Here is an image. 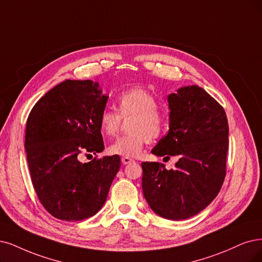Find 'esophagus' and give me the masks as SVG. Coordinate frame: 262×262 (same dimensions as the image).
Masks as SVG:
<instances>
[{
  "instance_id": "34e87169",
  "label": "esophagus",
  "mask_w": 262,
  "mask_h": 262,
  "mask_svg": "<svg viewBox=\"0 0 262 262\" xmlns=\"http://www.w3.org/2000/svg\"><path fill=\"white\" fill-rule=\"evenodd\" d=\"M133 162H134V160L130 159V158H128V157H123V158H122V163L124 164V165H126V164H130V163H133Z\"/></svg>"
}]
</instances>
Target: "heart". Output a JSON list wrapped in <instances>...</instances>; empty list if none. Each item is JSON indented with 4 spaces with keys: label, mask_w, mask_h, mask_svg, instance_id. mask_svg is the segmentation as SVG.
I'll use <instances>...</instances> for the list:
<instances>
[{
    "label": "heart",
    "mask_w": 262,
    "mask_h": 262,
    "mask_svg": "<svg viewBox=\"0 0 262 262\" xmlns=\"http://www.w3.org/2000/svg\"><path fill=\"white\" fill-rule=\"evenodd\" d=\"M118 113L105 109L99 116V129L104 136L118 133L122 119L132 118L127 136L116 139L108 148L114 156L138 157L144 143L159 139L167 126L166 115L159 108V101L151 92L133 87L122 92L116 100Z\"/></svg>",
    "instance_id": "1"
}]
</instances>
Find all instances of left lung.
<instances>
[{
    "label": "left lung",
    "mask_w": 262,
    "mask_h": 262,
    "mask_svg": "<svg viewBox=\"0 0 262 262\" xmlns=\"http://www.w3.org/2000/svg\"><path fill=\"white\" fill-rule=\"evenodd\" d=\"M169 130L151 150L177 157L175 169L142 162V191L149 206L170 220L188 219L207 207L226 177L229 125L225 109L198 85L168 96Z\"/></svg>",
    "instance_id": "obj_1"
}]
</instances>
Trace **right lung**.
<instances>
[{"label": "right lung", "mask_w": 262, "mask_h": 262, "mask_svg": "<svg viewBox=\"0 0 262 262\" xmlns=\"http://www.w3.org/2000/svg\"><path fill=\"white\" fill-rule=\"evenodd\" d=\"M106 101L98 83L66 80L28 116L25 148L32 185L57 219L79 221L98 212L120 169L119 156L80 162L81 154L104 149L99 116Z\"/></svg>", "instance_id": "1"}]
</instances>
